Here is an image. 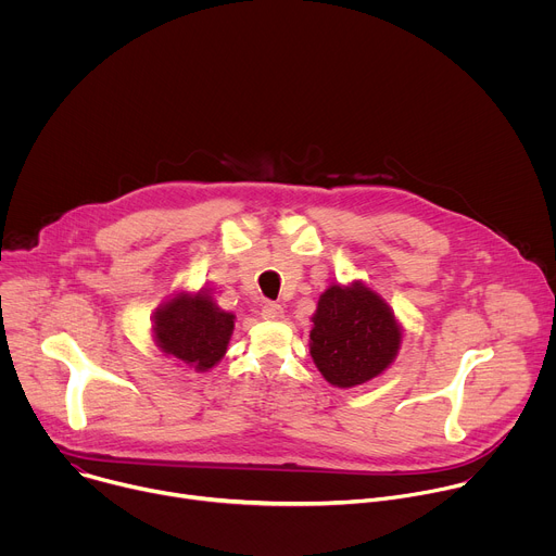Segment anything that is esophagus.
I'll use <instances>...</instances> for the list:
<instances>
[{
  "instance_id": "34e87169",
  "label": "esophagus",
  "mask_w": 556,
  "mask_h": 556,
  "mask_svg": "<svg viewBox=\"0 0 556 556\" xmlns=\"http://www.w3.org/2000/svg\"><path fill=\"white\" fill-rule=\"evenodd\" d=\"M262 316H264V319H268V321H279L281 316H283V307H281L279 303L268 301V303L262 307Z\"/></svg>"
}]
</instances>
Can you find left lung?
<instances>
[{
    "label": "left lung",
    "mask_w": 556,
    "mask_h": 556,
    "mask_svg": "<svg viewBox=\"0 0 556 556\" xmlns=\"http://www.w3.org/2000/svg\"><path fill=\"white\" fill-rule=\"evenodd\" d=\"M309 354L334 387H356L382 374L401 350L391 307L361 281L330 286L312 316Z\"/></svg>",
    "instance_id": "left-lung-1"
}]
</instances>
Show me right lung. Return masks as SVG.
I'll use <instances>...</instances> for the list:
<instances>
[{"mask_svg": "<svg viewBox=\"0 0 556 556\" xmlns=\"http://www.w3.org/2000/svg\"><path fill=\"white\" fill-rule=\"evenodd\" d=\"M235 314L215 305L208 292H180L153 314V337L167 356L206 371L226 354Z\"/></svg>", "mask_w": 556, "mask_h": 556, "instance_id": "1", "label": "right lung"}]
</instances>
